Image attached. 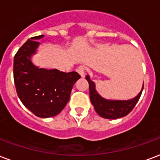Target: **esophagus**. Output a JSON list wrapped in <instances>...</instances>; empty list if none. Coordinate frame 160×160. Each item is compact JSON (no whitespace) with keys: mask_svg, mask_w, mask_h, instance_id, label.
<instances>
[{"mask_svg":"<svg viewBox=\"0 0 160 160\" xmlns=\"http://www.w3.org/2000/svg\"><path fill=\"white\" fill-rule=\"evenodd\" d=\"M76 71L78 72V74L84 77L85 76V73H86V67L85 66H80L79 68H77Z\"/></svg>","mask_w":160,"mask_h":160,"instance_id":"obj_1","label":"esophagus"}]
</instances>
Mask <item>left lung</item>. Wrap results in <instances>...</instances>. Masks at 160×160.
Segmentation results:
<instances>
[{
    "label": "left lung",
    "mask_w": 160,
    "mask_h": 160,
    "mask_svg": "<svg viewBox=\"0 0 160 160\" xmlns=\"http://www.w3.org/2000/svg\"><path fill=\"white\" fill-rule=\"evenodd\" d=\"M86 79L89 84L90 99L92 105L94 106L96 112L102 118L109 119L122 118L131 113L139 100L144 86L143 85L140 93L133 99L127 101H109L98 95L95 90V85L90 80L88 75H86Z\"/></svg>",
    "instance_id": "left-lung-1"
}]
</instances>
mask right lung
I'll return each instance as SVG.
<instances>
[{"mask_svg": "<svg viewBox=\"0 0 160 160\" xmlns=\"http://www.w3.org/2000/svg\"><path fill=\"white\" fill-rule=\"evenodd\" d=\"M38 35L28 40L14 56L13 78L18 98L28 109L41 118L55 116L62 111L70 98L74 84L80 78L76 72L39 68L30 57L40 42Z\"/></svg>", "mask_w": 160, "mask_h": 160, "instance_id": "obj_1", "label": "right lung"}]
</instances>
